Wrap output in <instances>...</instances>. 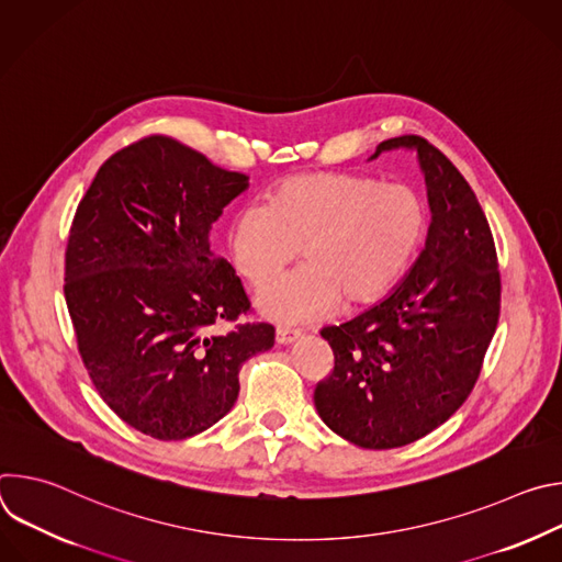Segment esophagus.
Listing matches in <instances>:
<instances>
[{"instance_id":"1","label":"esophagus","mask_w":562,"mask_h":562,"mask_svg":"<svg viewBox=\"0 0 562 562\" xmlns=\"http://www.w3.org/2000/svg\"><path fill=\"white\" fill-rule=\"evenodd\" d=\"M297 338H300V329L278 327V331H276V340H278L280 345H291V342H295Z\"/></svg>"}]
</instances>
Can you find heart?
<instances>
[{"label": "heart", "instance_id": "1", "mask_svg": "<svg viewBox=\"0 0 562 562\" xmlns=\"http://www.w3.org/2000/svg\"><path fill=\"white\" fill-rule=\"evenodd\" d=\"M425 235L427 206L414 189L353 173H304L282 180L267 206L239 209L226 247L235 273L260 289L302 246L307 262L267 286L258 308L280 323H308L340 300L353 308L384 297Z\"/></svg>", "mask_w": 562, "mask_h": 562}]
</instances>
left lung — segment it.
<instances>
[{
    "label": "left lung",
    "instance_id": "obj_1",
    "mask_svg": "<svg viewBox=\"0 0 562 562\" xmlns=\"http://www.w3.org/2000/svg\"><path fill=\"white\" fill-rule=\"evenodd\" d=\"M416 148L431 224L409 276L382 302L319 331L334 371L313 403L325 425L364 449L409 445L447 423L469 397L498 327L501 271L475 193L420 135L378 144Z\"/></svg>",
    "mask_w": 562,
    "mask_h": 562
}]
</instances>
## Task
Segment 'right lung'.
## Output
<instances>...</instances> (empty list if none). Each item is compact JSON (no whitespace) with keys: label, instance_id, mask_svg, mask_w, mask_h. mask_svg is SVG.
Instances as JSON below:
<instances>
[{"label":"right lung","instance_id":"add662e5","mask_svg":"<svg viewBox=\"0 0 562 562\" xmlns=\"http://www.w3.org/2000/svg\"><path fill=\"white\" fill-rule=\"evenodd\" d=\"M249 187L191 146L148 135L111 155L79 202L64 297L104 403L157 440L191 438L237 400L239 367L273 347L267 323L211 334L251 302L211 249V226Z\"/></svg>","mask_w":562,"mask_h":562}]
</instances>
